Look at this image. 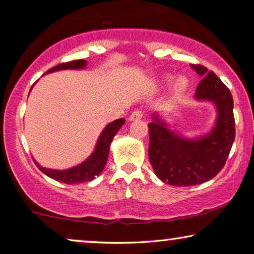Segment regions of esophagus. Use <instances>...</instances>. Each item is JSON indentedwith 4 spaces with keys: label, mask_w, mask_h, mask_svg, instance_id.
<instances>
[{
    "label": "esophagus",
    "mask_w": 254,
    "mask_h": 254,
    "mask_svg": "<svg viewBox=\"0 0 254 254\" xmlns=\"http://www.w3.org/2000/svg\"><path fill=\"white\" fill-rule=\"evenodd\" d=\"M142 117H143V112L142 111H134V112H131V114L129 116V120H138V119H142Z\"/></svg>",
    "instance_id": "esophagus-1"
}]
</instances>
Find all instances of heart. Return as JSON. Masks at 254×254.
I'll list each match as a JSON object with an SVG mask.
<instances>
[{"label":"heart","mask_w":254,"mask_h":254,"mask_svg":"<svg viewBox=\"0 0 254 254\" xmlns=\"http://www.w3.org/2000/svg\"><path fill=\"white\" fill-rule=\"evenodd\" d=\"M170 81H171V76H165V77L163 78L162 83L163 84H168ZM187 86H189V79H187L185 76H179V77H177L175 79V82H173L171 90L173 98H179V97L186 91Z\"/></svg>","instance_id":"b5f03b06"}]
</instances>
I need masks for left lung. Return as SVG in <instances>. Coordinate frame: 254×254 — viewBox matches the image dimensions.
<instances>
[{
	"label": "left lung",
	"mask_w": 254,
	"mask_h": 254,
	"mask_svg": "<svg viewBox=\"0 0 254 254\" xmlns=\"http://www.w3.org/2000/svg\"><path fill=\"white\" fill-rule=\"evenodd\" d=\"M201 81L195 90L197 100L213 102L216 123L210 133L186 138L169 129L154 114L149 127V161L156 176L173 186H193L214 178L223 169L235 141L234 99L224 83L200 64H190Z\"/></svg>",
	"instance_id": "obj_1"
}]
</instances>
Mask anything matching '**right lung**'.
Here are the masks:
<instances>
[{"instance_id":"obj_1","label":"right lung","mask_w":254,"mask_h":254,"mask_svg":"<svg viewBox=\"0 0 254 254\" xmlns=\"http://www.w3.org/2000/svg\"><path fill=\"white\" fill-rule=\"evenodd\" d=\"M85 67V60H75L55 65V67L50 69L47 72L62 70V69H83ZM124 124L125 119H118L107 125L104 128L102 134H100L98 141H97L95 151L92 152V155L86 161L81 163L77 166H74V168L68 170H51L43 168L36 161H34V163H36L38 169L41 172L50 177V178L58 180L60 183L72 185V184L90 182V180L95 179L97 176H99L104 168H105L107 157H109L111 142H112L114 135L118 133V130L120 129Z\"/></svg>"}]
</instances>
